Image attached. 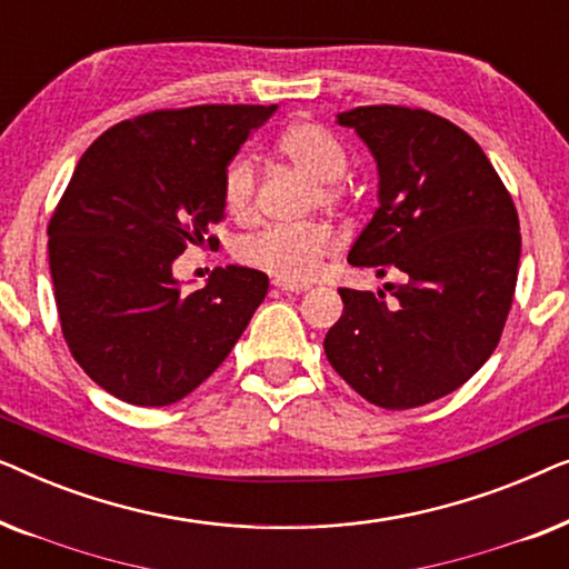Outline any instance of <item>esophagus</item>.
Wrapping results in <instances>:
<instances>
[{
  "label": "esophagus",
  "instance_id": "34e87169",
  "mask_svg": "<svg viewBox=\"0 0 569 569\" xmlns=\"http://www.w3.org/2000/svg\"><path fill=\"white\" fill-rule=\"evenodd\" d=\"M274 287L277 290H282V292H292V295H300V292H306L308 290V284H295V282H274Z\"/></svg>",
  "mask_w": 569,
  "mask_h": 569
}]
</instances>
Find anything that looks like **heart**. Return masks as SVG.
I'll return each mask as SVG.
<instances>
[{"label": "heart", "instance_id": "obj_1", "mask_svg": "<svg viewBox=\"0 0 569 569\" xmlns=\"http://www.w3.org/2000/svg\"><path fill=\"white\" fill-rule=\"evenodd\" d=\"M274 150L295 170L316 181L321 204H337L341 199L339 178L347 173L349 154L337 134L316 121H295L279 131ZM256 166L248 158H236L222 173V204L232 217H248L256 207ZM339 238L329 224L306 228H263L246 236L236 246V256L246 267L259 269L279 282H310L323 261L337 253Z\"/></svg>", "mask_w": 569, "mask_h": 569}]
</instances>
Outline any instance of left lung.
<instances>
[{
    "label": "left lung",
    "mask_w": 569,
    "mask_h": 569,
    "mask_svg": "<svg viewBox=\"0 0 569 569\" xmlns=\"http://www.w3.org/2000/svg\"><path fill=\"white\" fill-rule=\"evenodd\" d=\"M378 162L380 207L349 263L386 292L341 287L345 313L323 339L331 368L362 399L415 409L461 388L495 352L518 282L520 224L510 191L473 139L407 106L339 113Z\"/></svg>",
    "instance_id": "obj_1"
}]
</instances>
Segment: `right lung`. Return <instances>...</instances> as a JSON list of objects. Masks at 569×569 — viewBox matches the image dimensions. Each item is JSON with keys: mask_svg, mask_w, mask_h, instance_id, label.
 <instances>
[{"mask_svg": "<svg viewBox=\"0 0 569 569\" xmlns=\"http://www.w3.org/2000/svg\"><path fill=\"white\" fill-rule=\"evenodd\" d=\"M277 106L162 108L103 131L49 222L61 333L116 399L168 407L204 383L267 298L269 277L217 267L186 292L173 261L220 243L222 173Z\"/></svg>", "mask_w": 569, "mask_h": 569, "instance_id": "right-lung-1", "label": "right lung"}]
</instances>
